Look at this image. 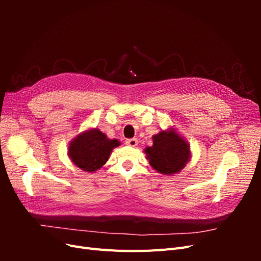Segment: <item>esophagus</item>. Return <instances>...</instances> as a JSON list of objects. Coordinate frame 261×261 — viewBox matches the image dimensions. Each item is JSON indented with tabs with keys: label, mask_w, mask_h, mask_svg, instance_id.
I'll return each instance as SVG.
<instances>
[{
	"label": "esophagus",
	"mask_w": 261,
	"mask_h": 261,
	"mask_svg": "<svg viewBox=\"0 0 261 261\" xmlns=\"http://www.w3.org/2000/svg\"><path fill=\"white\" fill-rule=\"evenodd\" d=\"M126 145H128L130 147H136L138 145V140L136 138H130L126 140Z\"/></svg>",
	"instance_id": "34e87169"
}]
</instances>
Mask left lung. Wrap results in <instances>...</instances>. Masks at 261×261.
<instances>
[{"label":"left lung","instance_id":"1","mask_svg":"<svg viewBox=\"0 0 261 261\" xmlns=\"http://www.w3.org/2000/svg\"><path fill=\"white\" fill-rule=\"evenodd\" d=\"M153 145L144 151L150 165L163 175L176 174L191 159V147L175 128L170 127L152 136Z\"/></svg>","mask_w":261,"mask_h":261}]
</instances>
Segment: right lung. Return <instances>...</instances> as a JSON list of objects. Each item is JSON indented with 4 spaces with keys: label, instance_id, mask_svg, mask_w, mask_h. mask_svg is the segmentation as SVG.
<instances>
[{
    "label": "right lung",
    "instance_id": "obj_1",
    "mask_svg": "<svg viewBox=\"0 0 261 261\" xmlns=\"http://www.w3.org/2000/svg\"><path fill=\"white\" fill-rule=\"evenodd\" d=\"M120 145L117 139L108 138L100 129L90 128L70 141L67 154L77 168L93 173L103 167L112 150Z\"/></svg>",
    "mask_w": 261,
    "mask_h": 261
}]
</instances>
